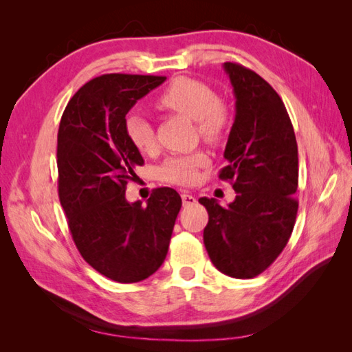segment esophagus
Instances as JSON below:
<instances>
[{"label":"esophagus","mask_w":352,"mask_h":352,"mask_svg":"<svg viewBox=\"0 0 352 352\" xmlns=\"http://www.w3.org/2000/svg\"><path fill=\"white\" fill-rule=\"evenodd\" d=\"M182 199H183L184 207H190L193 204H197V198L193 195H189V193H182Z\"/></svg>","instance_id":"obj_1"}]
</instances>
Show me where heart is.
Returning a JSON list of instances; mask_svg holds the SVG:
<instances>
[{
    "label": "heart",
    "instance_id": "b5f03b06",
    "mask_svg": "<svg viewBox=\"0 0 352 352\" xmlns=\"http://www.w3.org/2000/svg\"><path fill=\"white\" fill-rule=\"evenodd\" d=\"M154 106L159 110L195 119L198 134L208 144L219 142L231 122L228 107L214 98L213 89L204 81L189 77L172 80L157 96ZM125 134L139 153L149 154L155 149L154 126L142 115L131 113L125 118ZM206 162L207 157L203 151L170 155L160 164L157 175L163 183L190 186Z\"/></svg>",
    "mask_w": 352,
    "mask_h": 352
}]
</instances>
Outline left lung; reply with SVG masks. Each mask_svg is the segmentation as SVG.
Returning <instances> with one entry per match:
<instances>
[{
	"mask_svg": "<svg viewBox=\"0 0 352 352\" xmlns=\"http://www.w3.org/2000/svg\"><path fill=\"white\" fill-rule=\"evenodd\" d=\"M223 69L234 91L236 118L219 178L237 195L228 207L199 198L208 213L204 245L218 271L254 278L280 256L295 226L298 145L274 87L239 63H223Z\"/></svg>",
	"mask_w": 352,
	"mask_h": 352,
	"instance_id": "1",
	"label": "left lung"
}]
</instances>
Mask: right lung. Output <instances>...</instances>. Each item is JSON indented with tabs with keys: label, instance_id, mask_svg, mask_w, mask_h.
<instances>
[{
	"label": "right lung",
	"instance_id": "obj_1",
	"mask_svg": "<svg viewBox=\"0 0 352 352\" xmlns=\"http://www.w3.org/2000/svg\"><path fill=\"white\" fill-rule=\"evenodd\" d=\"M166 77L106 74L80 87L57 134L58 198L77 250L95 271L118 283H138L166 258L182 198L157 188L130 204L126 183L144 164L125 134V115Z\"/></svg>",
	"mask_w": 352,
	"mask_h": 352
}]
</instances>
